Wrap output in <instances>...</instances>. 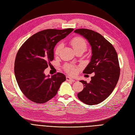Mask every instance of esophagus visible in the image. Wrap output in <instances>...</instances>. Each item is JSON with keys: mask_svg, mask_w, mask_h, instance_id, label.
I'll return each instance as SVG.
<instances>
[{"mask_svg": "<svg viewBox=\"0 0 135 135\" xmlns=\"http://www.w3.org/2000/svg\"><path fill=\"white\" fill-rule=\"evenodd\" d=\"M66 80H67V81H72V82L75 81V80H74V79H72V78H70V76H68L66 77Z\"/></svg>", "mask_w": 135, "mask_h": 135, "instance_id": "1", "label": "esophagus"}]
</instances>
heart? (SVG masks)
Listing matches in <instances>:
<instances>
[{
	"instance_id": "heart-1",
	"label": "heart",
	"mask_w": 135,
	"mask_h": 135,
	"mask_svg": "<svg viewBox=\"0 0 135 135\" xmlns=\"http://www.w3.org/2000/svg\"><path fill=\"white\" fill-rule=\"evenodd\" d=\"M70 44L74 51H78L79 50H83L84 51L87 48V44L85 40L81 37L76 36L74 37L70 41ZM63 48V44L60 43L58 44L55 48V55H59L60 53V51ZM64 70L66 71L68 74L74 75L76 73L78 68L72 64H65L64 66Z\"/></svg>"
}]
</instances>
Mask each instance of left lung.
Segmentation results:
<instances>
[{
    "label": "left lung",
    "instance_id": "obj_1",
    "mask_svg": "<svg viewBox=\"0 0 135 135\" xmlns=\"http://www.w3.org/2000/svg\"><path fill=\"white\" fill-rule=\"evenodd\" d=\"M74 32L85 37L91 46V61L83 73H95L88 83L80 80L84 88L78 93V97L87 105L98 104L110 95L119 80L120 69L118 56L115 48L100 33L85 28L77 29Z\"/></svg>",
    "mask_w": 135,
    "mask_h": 135
}]
</instances>
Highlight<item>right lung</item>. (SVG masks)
Masks as SVG:
<instances>
[{"instance_id":"obj_1","label":"right lung","mask_w":135,"mask_h":135,"mask_svg":"<svg viewBox=\"0 0 135 135\" xmlns=\"http://www.w3.org/2000/svg\"><path fill=\"white\" fill-rule=\"evenodd\" d=\"M73 30H44L33 35L20 48L15 61V78L20 90L31 101L46 103L66 80L60 72L50 77L44 71L54 60L55 46Z\"/></svg>"}]
</instances>
